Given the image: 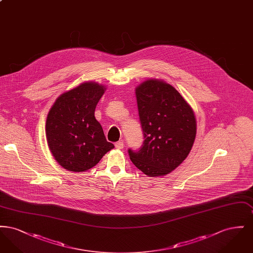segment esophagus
<instances>
[{
	"instance_id": "esophagus-1",
	"label": "esophagus",
	"mask_w": 253,
	"mask_h": 253,
	"mask_svg": "<svg viewBox=\"0 0 253 253\" xmlns=\"http://www.w3.org/2000/svg\"><path fill=\"white\" fill-rule=\"evenodd\" d=\"M115 146H116V148L117 149H119V150H121V149H123V147H124V144H123V142L122 141H118L116 144H115Z\"/></svg>"
}]
</instances>
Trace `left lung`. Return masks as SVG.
<instances>
[{
	"mask_svg": "<svg viewBox=\"0 0 253 253\" xmlns=\"http://www.w3.org/2000/svg\"><path fill=\"white\" fill-rule=\"evenodd\" d=\"M144 141L139 150H128L130 159L148 176L168 174L192 150L196 121L193 109L171 86L148 80L135 89Z\"/></svg>",
	"mask_w": 253,
	"mask_h": 253,
	"instance_id": "left-lung-1",
	"label": "left lung"
}]
</instances>
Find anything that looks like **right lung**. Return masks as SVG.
<instances>
[{
	"instance_id": "right-lung-1",
	"label": "right lung",
	"mask_w": 253,
	"mask_h": 253,
	"mask_svg": "<svg viewBox=\"0 0 253 253\" xmlns=\"http://www.w3.org/2000/svg\"><path fill=\"white\" fill-rule=\"evenodd\" d=\"M102 85L84 83L60 95L49 111L46 138L61 167L71 171L93 168L115 146L108 142L95 109L104 94Z\"/></svg>"
}]
</instances>
